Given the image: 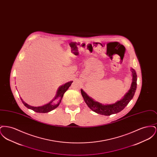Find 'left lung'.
<instances>
[{
    "label": "left lung",
    "instance_id": "obj_1",
    "mask_svg": "<svg viewBox=\"0 0 157 157\" xmlns=\"http://www.w3.org/2000/svg\"><path fill=\"white\" fill-rule=\"evenodd\" d=\"M131 72L132 75V82L131 88L121 100L118 101V102L113 104H101L98 102L94 101L83 90H81V94L85 103L93 111L99 114L107 116L111 115V114L113 113H117L123 110L130 102V101L132 99L134 95L135 90H136V74L134 69H131Z\"/></svg>",
    "mask_w": 157,
    "mask_h": 157
}]
</instances>
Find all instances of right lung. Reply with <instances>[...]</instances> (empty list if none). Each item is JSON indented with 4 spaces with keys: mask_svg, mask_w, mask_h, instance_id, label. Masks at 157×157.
<instances>
[{
    "mask_svg": "<svg viewBox=\"0 0 157 157\" xmlns=\"http://www.w3.org/2000/svg\"><path fill=\"white\" fill-rule=\"evenodd\" d=\"M72 82L73 81H70V82H67V83H66L65 84H64L63 85L61 86L59 88V89H58V91H57L56 95V97L53 99V100L52 101H53V100H54L56 98L59 99V100L57 101L56 104H52V101H51V102L48 103V104L45 105L44 106H38V107H34V106H30V105L26 104L23 101H22V99H21V100L22 101L23 104L26 107H27L28 108L33 110L35 112H39V113H46V112H50V111H52L53 109H55L56 108H57L59 106V105L60 102H61V99H62V98L63 96L64 93L69 88V86L71 85Z\"/></svg>",
    "mask_w": 157,
    "mask_h": 157,
    "instance_id": "1",
    "label": "right lung"
}]
</instances>
